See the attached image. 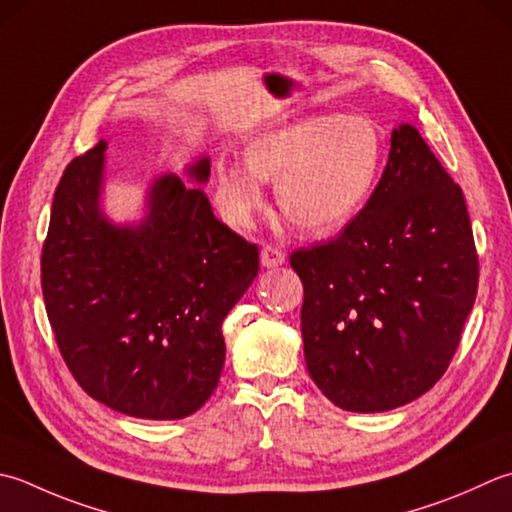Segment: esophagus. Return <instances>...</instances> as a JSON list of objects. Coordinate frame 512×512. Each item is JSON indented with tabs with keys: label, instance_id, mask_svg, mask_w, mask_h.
Returning <instances> with one entry per match:
<instances>
[{
	"label": "esophagus",
	"instance_id": "esophagus-1",
	"mask_svg": "<svg viewBox=\"0 0 512 512\" xmlns=\"http://www.w3.org/2000/svg\"><path fill=\"white\" fill-rule=\"evenodd\" d=\"M259 262L264 268H277L286 262V255L275 246H264L262 253H259Z\"/></svg>",
	"mask_w": 512,
	"mask_h": 512
}]
</instances>
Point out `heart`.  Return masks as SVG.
<instances>
[{
    "label": "heart",
    "instance_id": "heart-1",
    "mask_svg": "<svg viewBox=\"0 0 512 512\" xmlns=\"http://www.w3.org/2000/svg\"><path fill=\"white\" fill-rule=\"evenodd\" d=\"M384 159L382 130L364 115L322 113L257 135L246 166L217 168L215 204L228 224L250 226L264 208V184H277V204L290 224L328 235L362 213Z\"/></svg>",
    "mask_w": 512,
    "mask_h": 512
}]
</instances>
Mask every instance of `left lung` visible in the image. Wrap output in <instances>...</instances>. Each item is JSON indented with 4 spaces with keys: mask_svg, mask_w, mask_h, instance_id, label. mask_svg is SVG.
Masks as SVG:
<instances>
[{
    "mask_svg": "<svg viewBox=\"0 0 512 512\" xmlns=\"http://www.w3.org/2000/svg\"><path fill=\"white\" fill-rule=\"evenodd\" d=\"M302 337L317 388L350 413L422 397L453 359L479 262L466 199L410 124L390 135L384 175L342 235L299 248Z\"/></svg>",
    "mask_w": 512,
    "mask_h": 512,
    "instance_id": "1",
    "label": "left lung"
}]
</instances>
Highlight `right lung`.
<instances>
[{
    "label": "right lung",
    "instance_id": "add662e5",
    "mask_svg": "<svg viewBox=\"0 0 512 512\" xmlns=\"http://www.w3.org/2000/svg\"><path fill=\"white\" fill-rule=\"evenodd\" d=\"M106 148L64 170L42 250V290L59 353L86 393L130 417L182 419L222 375V324L259 270L255 244L213 215L202 186L153 179L139 222L102 208ZM186 177L206 184L210 159Z\"/></svg>",
    "mask_w": 512,
    "mask_h": 512
}]
</instances>
